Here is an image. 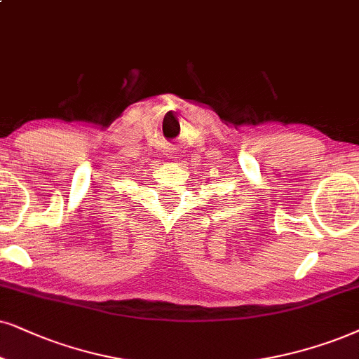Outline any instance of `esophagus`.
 <instances>
[{
	"label": "esophagus",
	"instance_id": "1",
	"mask_svg": "<svg viewBox=\"0 0 359 359\" xmlns=\"http://www.w3.org/2000/svg\"><path fill=\"white\" fill-rule=\"evenodd\" d=\"M175 154H177V146H175V144H167L165 156L170 157V158H175Z\"/></svg>",
	"mask_w": 359,
	"mask_h": 359
}]
</instances>
